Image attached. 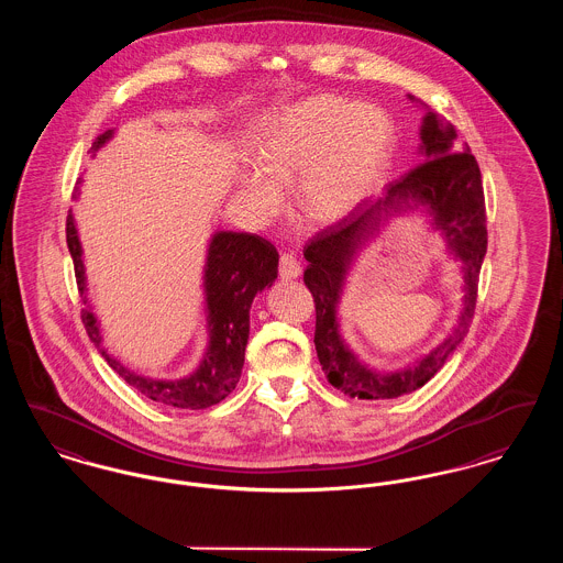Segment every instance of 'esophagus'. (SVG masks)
I'll list each match as a JSON object with an SVG mask.
<instances>
[{
  "instance_id": "esophagus-1",
  "label": "esophagus",
  "mask_w": 563,
  "mask_h": 563,
  "mask_svg": "<svg viewBox=\"0 0 563 563\" xmlns=\"http://www.w3.org/2000/svg\"><path fill=\"white\" fill-rule=\"evenodd\" d=\"M278 274L283 280H291L301 274V266L294 255L285 253V255H280V262H278Z\"/></svg>"
}]
</instances>
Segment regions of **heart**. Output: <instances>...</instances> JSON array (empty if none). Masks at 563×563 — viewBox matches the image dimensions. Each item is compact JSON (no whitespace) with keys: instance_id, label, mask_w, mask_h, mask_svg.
Here are the masks:
<instances>
[{"instance_id":"heart-1","label":"heart","mask_w":563,"mask_h":563,"mask_svg":"<svg viewBox=\"0 0 563 563\" xmlns=\"http://www.w3.org/2000/svg\"><path fill=\"white\" fill-rule=\"evenodd\" d=\"M395 129L374 106L338 95H312L269 113L253 134L260 170L242 166L234 194L251 217L268 221L283 209L278 186L294 181L299 211L319 223L354 213L384 179Z\"/></svg>"}]
</instances>
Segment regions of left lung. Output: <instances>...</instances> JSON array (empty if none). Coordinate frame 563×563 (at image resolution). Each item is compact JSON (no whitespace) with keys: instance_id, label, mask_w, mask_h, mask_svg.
I'll use <instances>...</instances> for the list:
<instances>
[{"instance_id":"left-lung-1","label":"left lung","mask_w":563,"mask_h":563,"mask_svg":"<svg viewBox=\"0 0 563 563\" xmlns=\"http://www.w3.org/2000/svg\"><path fill=\"white\" fill-rule=\"evenodd\" d=\"M413 101V97H409ZM424 162L386 186L382 198L361 205L354 213L319 232L303 249L308 268L303 283L314 297V346L329 384L350 399H397L424 386L445 365L468 333L475 314L483 257L487 251L482 170L471 150L455 152V129L427 109L420 129ZM422 206L449 250L463 264L465 297L455 331L427 357L399 373H377L347 349L339 333L336 308L349 266L393 213Z\"/></svg>"}]
</instances>
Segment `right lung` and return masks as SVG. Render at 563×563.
I'll return each instance as SVG.
<instances>
[{"mask_svg": "<svg viewBox=\"0 0 563 563\" xmlns=\"http://www.w3.org/2000/svg\"><path fill=\"white\" fill-rule=\"evenodd\" d=\"M111 136L113 131L99 134L92 143V154L103 147ZM67 246L86 306L81 308L86 333L108 361L109 367L124 377V382L133 386L136 393L168 407L205 409L225 399L236 388L244 365V349L249 342V310L253 297L266 287H272L274 278L278 276V253L274 244L257 234L214 232L205 264L209 342L200 365L179 379H156L134 374L101 346L99 321L86 299V269L81 260L80 236L71 211L67 214Z\"/></svg>", "mask_w": 563, "mask_h": 563, "instance_id": "right-lung-1", "label": "right lung"}]
</instances>
